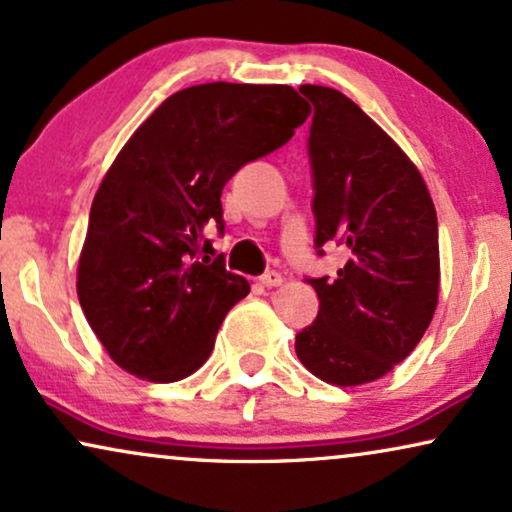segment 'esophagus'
<instances>
[{
  "label": "esophagus",
  "instance_id": "obj_1",
  "mask_svg": "<svg viewBox=\"0 0 512 512\" xmlns=\"http://www.w3.org/2000/svg\"><path fill=\"white\" fill-rule=\"evenodd\" d=\"M282 282H284V277L280 275V272H275V270H268V272H265V275L261 277L263 287H280Z\"/></svg>",
  "mask_w": 512,
  "mask_h": 512
}]
</instances>
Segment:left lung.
Returning a JSON list of instances; mask_svg holds the SVG:
<instances>
[{
    "label": "left lung",
    "mask_w": 512,
    "mask_h": 512,
    "mask_svg": "<svg viewBox=\"0 0 512 512\" xmlns=\"http://www.w3.org/2000/svg\"><path fill=\"white\" fill-rule=\"evenodd\" d=\"M298 91L315 108V244H343L348 261L334 280H308L320 313L296 336V355L324 383L353 388L393 371L433 320L437 214L421 171L360 105L329 86Z\"/></svg>",
    "instance_id": "8db88e82"
}]
</instances>
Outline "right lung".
Listing matches in <instances>:
<instances>
[{
    "label": "right lung",
    "instance_id": "obj_1",
    "mask_svg": "<svg viewBox=\"0 0 512 512\" xmlns=\"http://www.w3.org/2000/svg\"><path fill=\"white\" fill-rule=\"evenodd\" d=\"M308 115L287 84H197L124 143L96 190L77 263L79 305L117 367L174 383L209 360L223 317L249 294L223 256L211 258L207 232L225 228L223 185Z\"/></svg>",
    "mask_w": 512,
    "mask_h": 512
}]
</instances>
